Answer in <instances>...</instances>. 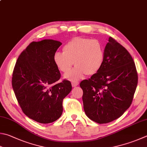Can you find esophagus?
<instances>
[{"mask_svg": "<svg viewBox=\"0 0 147 147\" xmlns=\"http://www.w3.org/2000/svg\"><path fill=\"white\" fill-rule=\"evenodd\" d=\"M78 84H79V82H77V81H72V82H71V85H72L73 87H76Z\"/></svg>", "mask_w": 147, "mask_h": 147, "instance_id": "1", "label": "esophagus"}]
</instances>
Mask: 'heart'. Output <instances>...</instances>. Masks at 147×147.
Masks as SVG:
<instances>
[{"label":"heart","instance_id":"heart-1","mask_svg":"<svg viewBox=\"0 0 147 147\" xmlns=\"http://www.w3.org/2000/svg\"><path fill=\"white\" fill-rule=\"evenodd\" d=\"M104 47L98 40L77 37L69 41L63 47V52H56L54 61L62 72L67 73L73 65L77 66L65 76L68 79L75 81L86 74L97 73L104 61Z\"/></svg>","mask_w":147,"mask_h":147}]
</instances>
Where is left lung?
<instances>
[{
	"label": "left lung",
	"mask_w": 147,
	"mask_h": 147,
	"mask_svg": "<svg viewBox=\"0 0 147 147\" xmlns=\"http://www.w3.org/2000/svg\"><path fill=\"white\" fill-rule=\"evenodd\" d=\"M104 53L100 70L80 83L86 115L100 124L116 120L128 109L138 79L131 54L112 37L109 38Z\"/></svg>",
	"instance_id": "8db88e82"
}]
</instances>
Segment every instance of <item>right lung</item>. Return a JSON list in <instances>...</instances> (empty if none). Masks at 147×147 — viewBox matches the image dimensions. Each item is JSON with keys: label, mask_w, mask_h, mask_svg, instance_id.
Returning a JSON list of instances; mask_svg holds the SVG:
<instances>
[{"label": "right lung", "mask_w": 147, "mask_h": 147, "mask_svg": "<svg viewBox=\"0 0 147 147\" xmlns=\"http://www.w3.org/2000/svg\"><path fill=\"white\" fill-rule=\"evenodd\" d=\"M60 41H32L19 56L14 68L12 86L22 111L41 123H49L63 113V100L71 90V82L56 83L61 74L54 56Z\"/></svg>", "instance_id": "1"}]
</instances>
